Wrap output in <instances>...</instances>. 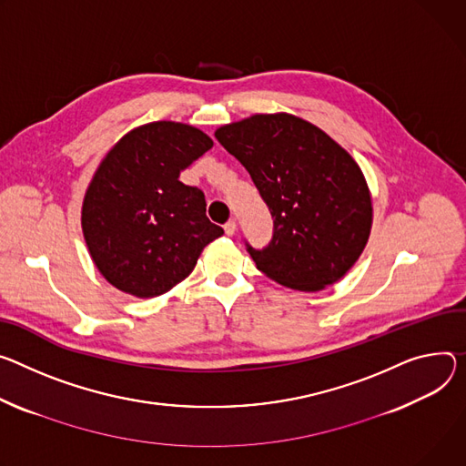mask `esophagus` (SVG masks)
<instances>
[{
    "instance_id": "34e87169",
    "label": "esophagus",
    "mask_w": 466,
    "mask_h": 466,
    "mask_svg": "<svg viewBox=\"0 0 466 466\" xmlns=\"http://www.w3.org/2000/svg\"><path fill=\"white\" fill-rule=\"evenodd\" d=\"M236 228H238V225H236L234 219H230L228 223H225V232H227V236H232V234L236 232Z\"/></svg>"
}]
</instances>
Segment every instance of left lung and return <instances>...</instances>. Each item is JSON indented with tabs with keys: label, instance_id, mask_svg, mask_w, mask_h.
<instances>
[{
	"label": "left lung",
	"instance_id": "obj_1",
	"mask_svg": "<svg viewBox=\"0 0 466 466\" xmlns=\"http://www.w3.org/2000/svg\"><path fill=\"white\" fill-rule=\"evenodd\" d=\"M216 137L271 211V241L264 248L245 241L257 268L301 291L342 279L371 228V198L355 159L314 124L286 113L227 124Z\"/></svg>",
	"mask_w": 466,
	"mask_h": 466
}]
</instances>
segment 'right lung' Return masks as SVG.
Instances as JSON below:
<instances>
[{
  "label": "right lung",
  "mask_w": 466,
  "mask_h": 466,
  "mask_svg": "<svg viewBox=\"0 0 466 466\" xmlns=\"http://www.w3.org/2000/svg\"><path fill=\"white\" fill-rule=\"evenodd\" d=\"M214 147L180 122H150L126 134L104 157L86 193L81 227L98 271L136 298L182 282L202 248L225 230L206 218L198 187L180 173Z\"/></svg>",
  "instance_id": "right-lung-1"
}]
</instances>
